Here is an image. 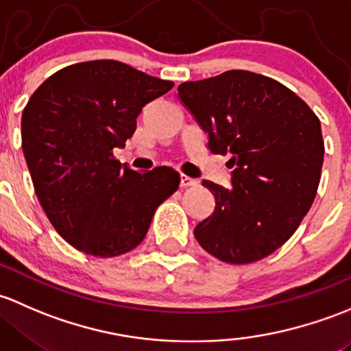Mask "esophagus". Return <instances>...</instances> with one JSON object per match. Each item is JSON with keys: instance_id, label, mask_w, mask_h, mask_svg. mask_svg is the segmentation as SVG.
Instances as JSON below:
<instances>
[{"instance_id": "1", "label": "esophagus", "mask_w": 351, "mask_h": 351, "mask_svg": "<svg viewBox=\"0 0 351 351\" xmlns=\"http://www.w3.org/2000/svg\"><path fill=\"white\" fill-rule=\"evenodd\" d=\"M196 184H197L196 179L180 174V187H193V186H196Z\"/></svg>"}]
</instances>
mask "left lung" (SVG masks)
Returning a JSON list of instances; mask_svg holds the SVG:
<instances>
[{"instance_id":"obj_1","label":"left lung","mask_w":351,"mask_h":351,"mask_svg":"<svg viewBox=\"0 0 351 351\" xmlns=\"http://www.w3.org/2000/svg\"><path fill=\"white\" fill-rule=\"evenodd\" d=\"M177 91L213 154H230L233 169L228 189L202 180L216 208L194 237L221 262L265 258L294 234L316 197L324 158L319 118L284 84L250 71L182 82Z\"/></svg>"}]
</instances>
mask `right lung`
Masks as SVG:
<instances>
[{
    "label": "right lung",
    "instance_id": "add662e5",
    "mask_svg": "<svg viewBox=\"0 0 351 351\" xmlns=\"http://www.w3.org/2000/svg\"><path fill=\"white\" fill-rule=\"evenodd\" d=\"M172 86L118 60H89L57 71L28 99L21 149L35 194L79 252L111 258L133 250L179 187L172 167L136 172L113 155L142 108Z\"/></svg>",
    "mask_w": 351,
    "mask_h": 351
}]
</instances>
